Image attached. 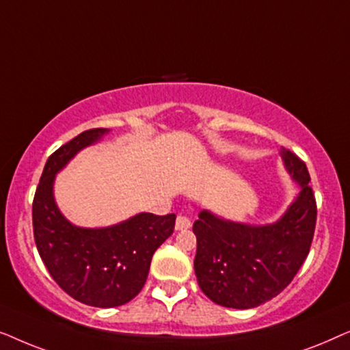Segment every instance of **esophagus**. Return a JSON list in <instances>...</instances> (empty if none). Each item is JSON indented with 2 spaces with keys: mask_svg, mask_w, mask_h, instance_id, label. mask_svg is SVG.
<instances>
[{
  "mask_svg": "<svg viewBox=\"0 0 350 350\" xmlns=\"http://www.w3.org/2000/svg\"><path fill=\"white\" fill-rule=\"evenodd\" d=\"M191 228V219L186 218V217H176V221H175V229L176 231H186V229Z\"/></svg>",
  "mask_w": 350,
  "mask_h": 350,
  "instance_id": "1",
  "label": "esophagus"
}]
</instances>
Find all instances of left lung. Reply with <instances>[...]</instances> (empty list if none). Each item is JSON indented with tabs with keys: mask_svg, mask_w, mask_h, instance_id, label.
<instances>
[{
	"mask_svg": "<svg viewBox=\"0 0 350 350\" xmlns=\"http://www.w3.org/2000/svg\"><path fill=\"white\" fill-rule=\"evenodd\" d=\"M280 157L299 194L274 223L250 224L202 210L194 221V271L213 303L232 309L258 308L285 290L308 256L317 205L308 167L280 148Z\"/></svg>",
	"mask_w": 350,
	"mask_h": 350,
	"instance_id": "left-lung-1",
	"label": "left lung"
}]
</instances>
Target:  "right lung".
Wrapping results in <instances>:
<instances>
[{"label": "right lung", "instance_id": "obj_1", "mask_svg": "<svg viewBox=\"0 0 350 350\" xmlns=\"http://www.w3.org/2000/svg\"><path fill=\"white\" fill-rule=\"evenodd\" d=\"M108 129H90L47 159L33 200V232L40 256L62 290L94 308H116L140 293L151 258L175 228V215L137 213L105 228H81L66 219L54 198L55 176Z\"/></svg>", "mask_w": 350, "mask_h": 350}]
</instances>
